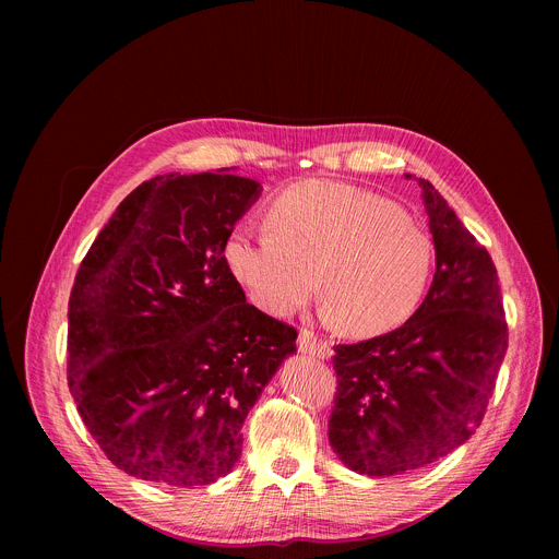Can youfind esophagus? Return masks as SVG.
Segmentation results:
<instances>
[{"label":"esophagus","instance_id":"obj_1","mask_svg":"<svg viewBox=\"0 0 559 559\" xmlns=\"http://www.w3.org/2000/svg\"><path fill=\"white\" fill-rule=\"evenodd\" d=\"M298 352L300 354H309V356H316L318 360H328L332 358V345L323 338H318L313 332L309 330H300L298 334Z\"/></svg>","mask_w":559,"mask_h":559}]
</instances>
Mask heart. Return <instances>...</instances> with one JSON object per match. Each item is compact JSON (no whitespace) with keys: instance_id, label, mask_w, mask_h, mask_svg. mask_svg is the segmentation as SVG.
<instances>
[{"instance_id":"obj_1","label":"heart","mask_w":559,"mask_h":559,"mask_svg":"<svg viewBox=\"0 0 559 559\" xmlns=\"http://www.w3.org/2000/svg\"><path fill=\"white\" fill-rule=\"evenodd\" d=\"M272 234L236 229L223 257L250 300L289 316L323 296L341 332L384 334L414 313L433 267L429 234L401 207L362 188L307 179L274 199Z\"/></svg>"}]
</instances>
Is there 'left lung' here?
Masks as SVG:
<instances>
[{"label": "left lung", "instance_id": "8db88e82", "mask_svg": "<svg viewBox=\"0 0 559 559\" xmlns=\"http://www.w3.org/2000/svg\"><path fill=\"white\" fill-rule=\"evenodd\" d=\"M418 186L436 248L423 305L403 328L334 347L330 444L360 475L416 471L464 444L485 418L509 347L489 252L429 181Z\"/></svg>", "mask_w": 559, "mask_h": 559}]
</instances>
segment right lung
Instances as JSON below:
<instances>
[{
    "instance_id": "add662e5",
    "label": "right lung",
    "mask_w": 559,
    "mask_h": 559,
    "mask_svg": "<svg viewBox=\"0 0 559 559\" xmlns=\"http://www.w3.org/2000/svg\"><path fill=\"white\" fill-rule=\"evenodd\" d=\"M261 190L229 168L154 177L76 272L68 386L102 451L136 480L194 489L225 477L250 409L296 352V330L250 305L223 257Z\"/></svg>"
}]
</instances>
